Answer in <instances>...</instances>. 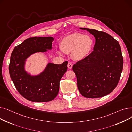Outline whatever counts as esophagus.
<instances>
[{
    "label": "esophagus",
    "instance_id": "esophagus-1",
    "mask_svg": "<svg viewBox=\"0 0 132 132\" xmlns=\"http://www.w3.org/2000/svg\"><path fill=\"white\" fill-rule=\"evenodd\" d=\"M73 67V65L71 63V62H68V64H67V67L69 68V69H71Z\"/></svg>",
    "mask_w": 132,
    "mask_h": 132
}]
</instances>
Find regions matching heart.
<instances>
[{
    "mask_svg": "<svg viewBox=\"0 0 132 132\" xmlns=\"http://www.w3.org/2000/svg\"><path fill=\"white\" fill-rule=\"evenodd\" d=\"M94 45L91 36L80 32H75L67 36L62 39L60 47L66 54H72V58L76 60L86 58L90 53ZM61 54L60 51H58Z\"/></svg>",
    "mask_w": 132,
    "mask_h": 132,
    "instance_id": "obj_1",
    "label": "heart"
}]
</instances>
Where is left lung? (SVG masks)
<instances>
[{"instance_id": "obj_1", "label": "left lung", "mask_w": 132, "mask_h": 132, "mask_svg": "<svg viewBox=\"0 0 132 132\" xmlns=\"http://www.w3.org/2000/svg\"><path fill=\"white\" fill-rule=\"evenodd\" d=\"M86 30L95 37L94 50L72 67L77 79L81 94L96 98L111 93L120 80L123 68V57L119 42L110 35L95 29Z\"/></svg>"}]
</instances>
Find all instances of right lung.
<instances>
[{
	"mask_svg": "<svg viewBox=\"0 0 132 132\" xmlns=\"http://www.w3.org/2000/svg\"><path fill=\"white\" fill-rule=\"evenodd\" d=\"M52 37H34L15 47L9 65L11 78L18 92L26 99L35 102H46L56 97L59 82L67 71V61L60 65L48 63L44 71L31 75L25 70L27 59L36 52L52 48Z\"/></svg>",
	"mask_w": 132,
	"mask_h": 132,
	"instance_id": "right-lung-1",
	"label": "right lung"
}]
</instances>
